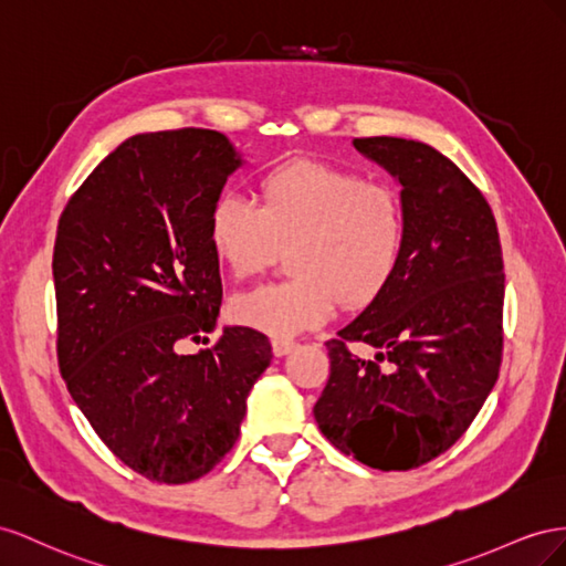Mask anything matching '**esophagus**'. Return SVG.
<instances>
[{"label":"esophagus","mask_w":566,"mask_h":566,"mask_svg":"<svg viewBox=\"0 0 566 566\" xmlns=\"http://www.w3.org/2000/svg\"><path fill=\"white\" fill-rule=\"evenodd\" d=\"M296 344L289 342V338H272V353L274 355H286Z\"/></svg>","instance_id":"1"}]
</instances>
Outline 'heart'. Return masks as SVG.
<instances>
[{"instance_id":"b5f03b06","label":"heart","mask_w":566,"mask_h":566,"mask_svg":"<svg viewBox=\"0 0 566 566\" xmlns=\"http://www.w3.org/2000/svg\"><path fill=\"white\" fill-rule=\"evenodd\" d=\"M258 193L261 208L228 191L208 213V244L234 277L263 272L292 249V280L234 298L241 325L286 338L327 322L338 298L365 308L389 289L408 247V208L394 185L296 158L268 170Z\"/></svg>"}]
</instances>
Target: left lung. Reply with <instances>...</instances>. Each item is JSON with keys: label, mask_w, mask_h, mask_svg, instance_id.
Returning <instances> with one entry per match:
<instances>
[{"label": "left lung", "mask_w": 566, "mask_h": 566, "mask_svg": "<svg viewBox=\"0 0 566 566\" xmlns=\"http://www.w3.org/2000/svg\"><path fill=\"white\" fill-rule=\"evenodd\" d=\"M353 144L400 180L408 247L389 289L327 342L329 379L313 412L344 455L406 472L460 439L497 379L503 247L486 197L453 160L415 139ZM350 343L377 347L376 360Z\"/></svg>", "instance_id": "8db88e82"}]
</instances>
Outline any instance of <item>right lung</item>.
I'll return each mask as SVG.
<instances>
[{"mask_svg":"<svg viewBox=\"0 0 566 566\" xmlns=\"http://www.w3.org/2000/svg\"><path fill=\"white\" fill-rule=\"evenodd\" d=\"M241 164L203 127L125 139L77 187L54 241L61 377L106 448L149 481L189 483L230 453L268 336L216 327L222 301L208 213Z\"/></svg>","mask_w":566,"mask_h":566,"instance_id":"add662e5","label":"right lung"}]
</instances>
